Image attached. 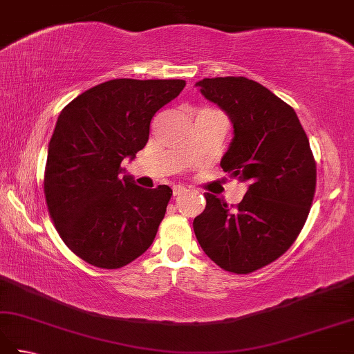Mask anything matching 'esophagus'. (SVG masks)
<instances>
[{"instance_id": "34e87169", "label": "esophagus", "mask_w": 354, "mask_h": 354, "mask_svg": "<svg viewBox=\"0 0 354 354\" xmlns=\"http://www.w3.org/2000/svg\"><path fill=\"white\" fill-rule=\"evenodd\" d=\"M187 189L184 185H175L173 187V194H175V196H178V194H181V193H184Z\"/></svg>"}]
</instances>
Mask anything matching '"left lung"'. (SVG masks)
Wrapping results in <instances>:
<instances>
[{
	"mask_svg": "<svg viewBox=\"0 0 354 354\" xmlns=\"http://www.w3.org/2000/svg\"><path fill=\"white\" fill-rule=\"evenodd\" d=\"M202 95L227 112L234 137L221 167L248 184L242 202L205 193V209L193 221L202 250L217 266L250 274L289 250L309 216L317 164L292 106L246 77L196 84Z\"/></svg>",
	"mask_w": 354,
	"mask_h": 354,
	"instance_id": "8db88e82",
	"label": "left lung"
}]
</instances>
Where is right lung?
<instances>
[{"label":"right lung","mask_w":354,"mask_h":354,"mask_svg":"<svg viewBox=\"0 0 354 354\" xmlns=\"http://www.w3.org/2000/svg\"><path fill=\"white\" fill-rule=\"evenodd\" d=\"M185 80L114 79L82 93L61 111L48 145L44 193L59 236L86 263L118 269L147 251L171 196L142 189L123 171L146 146L152 117Z\"/></svg>","instance_id":"right-lung-1"}]
</instances>
